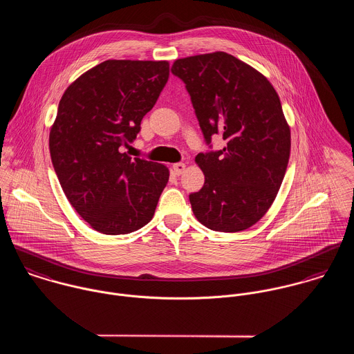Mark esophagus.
<instances>
[{"label":"esophagus","mask_w":354,"mask_h":354,"mask_svg":"<svg viewBox=\"0 0 354 354\" xmlns=\"http://www.w3.org/2000/svg\"><path fill=\"white\" fill-rule=\"evenodd\" d=\"M173 170L177 176H181L185 171V163H174L173 165Z\"/></svg>","instance_id":"obj_1"}]
</instances>
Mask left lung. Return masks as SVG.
Masks as SVG:
<instances>
[{
	"label": "left lung",
	"mask_w": 354,
	"mask_h": 354,
	"mask_svg": "<svg viewBox=\"0 0 354 354\" xmlns=\"http://www.w3.org/2000/svg\"><path fill=\"white\" fill-rule=\"evenodd\" d=\"M171 73L191 97L204 142L196 155L204 185L189 195L198 221L215 232L254 225L274 202L290 156V129L271 83L252 66L216 51L174 61ZM227 142L212 151L210 139Z\"/></svg>",
	"instance_id": "left-lung-1"
}]
</instances>
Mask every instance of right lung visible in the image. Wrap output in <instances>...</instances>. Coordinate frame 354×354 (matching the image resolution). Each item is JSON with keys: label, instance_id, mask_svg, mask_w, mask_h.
Listing matches in <instances>:
<instances>
[{"label": "right lung", "instance_id": "add662e5", "mask_svg": "<svg viewBox=\"0 0 354 354\" xmlns=\"http://www.w3.org/2000/svg\"><path fill=\"white\" fill-rule=\"evenodd\" d=\"M167 79L166 61L107 59L59 101L49 139L53 167L72 207L103 234L147 225L169 181L163 165L122 152Z\"/></svg>", "mask_w": 354, "mask_h": 354}]
</instances>
